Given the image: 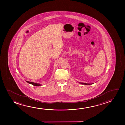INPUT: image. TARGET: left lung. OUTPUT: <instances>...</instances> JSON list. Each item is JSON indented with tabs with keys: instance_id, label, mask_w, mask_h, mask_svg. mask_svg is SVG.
<instances>
[{
	"instance_id": "8db88e82",
	"label": "left lung",
	"mask_w": 125,
	"mask_h": 125,
	"mask_svg": "<svg viewBox=\"0 0 125 125\" xmlns=\"http://www.w3.org/2000/svg\"><path fill=\"white\" fill-rule=\"evenodd\" d=\"M81 83V84H84V85H90L92 84L93 83Z\"/></svg>"
}]
</instances>
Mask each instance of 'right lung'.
I'll list each match as a JSON object with an SVG mask.
<instances>
[{
  "mask_svg": "<svg viewBox=\"0 0 125 125\" xmlns=\"http://www.w3.org/2000/svg\"><path fill=\"white\" fill-rule=\"evenodd\" d=\"M27 83H30L31 84L33 85L34 86H40L41 85L39 83H35L34 82H29V81H26Z\"/></svg>",
  "mask_w": 125,
  "mask_h": 125,
  "instance_id": "1",
  "label": "right lung"
}]
</instances>
